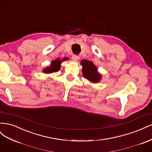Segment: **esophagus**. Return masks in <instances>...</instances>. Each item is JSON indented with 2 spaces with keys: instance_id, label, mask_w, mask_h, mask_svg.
<instances>
[{
  "instance_id": "obj_1",
  "label": "esophagus",
  "mask_w": 152,
  "mask_h": 152,
  "mask_svg": "<svg viewBox=\"0 0 152 152\" xmlns=\"http://www.w3.org/2000/svg\"><path fill=\"white\" fill-rule=\"evenodd\" d=\"M72 59H73V60H75V61H77L78 59H79V56H77V55H76V54H73V56H72Z\"/></svg>"
}]
</instances>
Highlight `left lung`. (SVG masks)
<instances>
[{"instance_id": "8db88e82", "label": "left lung", "mask_w": 152, "mask_h": 152, "mask_svg": "<svg viewBox=\"0 0 152 152\" xmlns=\"http://www.w3.org/2000/svg\"><path fill=\"white\" fill-rule=\"evenodd\" d=\"M81 65L83 68L82 74L86 79L94 83L98 82L101 80L102 76L97 72V68L94 66L93 62L84 59L81 61Z\"/></svg>"}]
</instances>
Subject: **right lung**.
I'll use <instances>...</instances> for the list:
<instances>
[{
  "instance_id": "obj_1",
  "label": "right lung",
  "mask_w": 152,
  "mask_h": 152,
  "mask_svg": "<svg viewBox=\"0 0 152 152\" xmlns=\"http://www.w3.org/2000/svg\"><path fill=\"white\" fill-rule=\"evenodd\" d=\"M66 58H64L63 61L66 60ZM61 61H60V59L59 58L56 59V60L53 61L51 63V65H50V66L45 68L43 72L44 73H53V72H58L59 70V69L61 68Z\"/></svg>"
}]
</instances>
